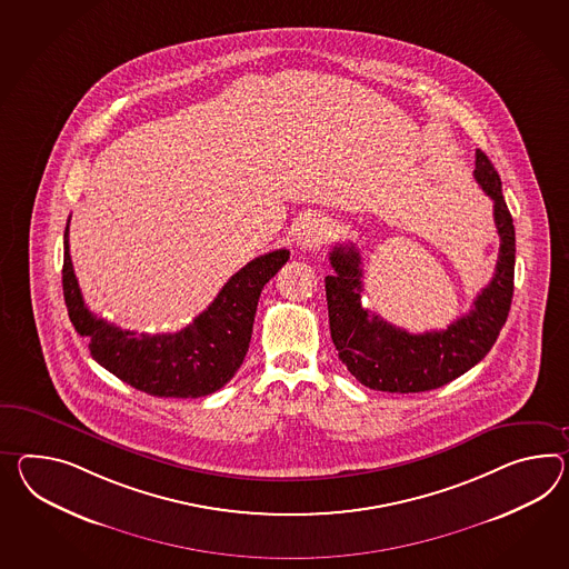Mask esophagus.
<instances>
[{
	"mask_svg": "<svg viewBox=\"0 0 569 569\" xmlns=\"http://www.w3.org/2000/svg\"><path fill=\"white\" fill-rule=\"evenodd\" d=\"M333 236V223L325 218H310L298 232V247L305 250L320 249Z\"/></svg>",
	"mask_w": 569,
	"mask_h": 569,
	"instance_id": "1",
	"label": "esophagus"
}]
</instances>
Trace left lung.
Here are the masks:
<instances>
[{"label":"left lung","instance_id":"1","mask_svg":"<svg viewBox=\"0 0 569 569\" xmlns=\"http://www.w3.org/2000/svg\"><path fill=\"white\" fill-rule=\"evenodd\" d=\"M475 181L493 199L499 234L498 264L469 315L443 331L407 333L361 306V257L356 244L329 252L333 276L325 278L331 339L339 360L363 387L382 392H423L452 382L486 358L506 325L513 296L516 234L501 194L498 170L481 150L475 152Z\"/></svg>","mask_w":569,"mask_h":569}]
</instances>
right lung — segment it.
<instances>
[{
	"mask_svg": "<svg viewBox=\"0 0 569 569\" xmlns=\"http://www.w3.org/2000/svg\"><path fill=\"white\" fill-rule=\"evenodd\" d=\"M290 259L271 250L226 281L216 300L179 333H136L97 319L83 305L70 257V220L63 234V298L71 325L88 339L92 358L111 375L152 397L197 399L236 375L249 351L263 286Z\"/></svg>",
	"mask_w": 569,
	"mask_h": 569,
	"instance_id": "obj_1",
	"label": "right lung"
}]
</instances>
